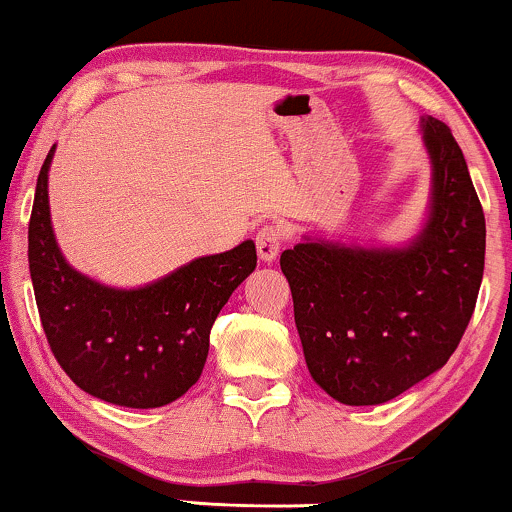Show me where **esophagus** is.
Instances as JSON below:
<instances>
[{"instance_id":"1","label":"esophagus","mask_w":512,"mask_h":512,"mask_svg":"<svg viewBox=\"0 0 512 512\" xmlns=\"http://www.w3.org/2000/svg\"><path fill=\"white\" fill-rule=\"evenodd\" d=\"M284 240H286V228L284 226H279V223H269V226H262L260 231H257V238H255L257 255H260V260H264V262L276 260V255H279Z\"/></svg>"}]
</instances>
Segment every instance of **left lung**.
I'll use <instances>...</instances> for the list:
<instances>
[{"instance_id":"1","label":"left lung","mask_w":512,"mask_h":512,"mask_svg":"<svg viewBox=\"0 0 512 512\" xmlns=\"http://www.w3.org/2000/svg\"><path fill=\"white\" fill-rule=\"evenodd\" d=\"M431 211L407 248L305 240L281 252L310 375L351 407L383 404L443 368L484 276L486 221L450 127L421 120Z\"/></svg>"}]
</instances>
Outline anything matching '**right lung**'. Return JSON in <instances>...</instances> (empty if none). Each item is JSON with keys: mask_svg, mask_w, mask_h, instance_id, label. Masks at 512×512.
Wrapping results in <instances>:
<instances>
[{"mask_svg": "<svg viewBox=\"0 0 512 512\" xmlns=\"http://www.w3.org/2000/svg\"><path fill=\"white\" fill-rule=\"evenodd\" d=\"M40 168L28 223V267L45 337L64 373L88 395L154 409L185 395L202 375L209 332L257 264L252 240L197 257L142 289H110L79 274L57 248L48 170Z\"/></svg>", "mask_w": 512, "mask_h": 512, "instance_id": "obj_1", "label": "right lung"}]
</instances>
